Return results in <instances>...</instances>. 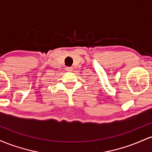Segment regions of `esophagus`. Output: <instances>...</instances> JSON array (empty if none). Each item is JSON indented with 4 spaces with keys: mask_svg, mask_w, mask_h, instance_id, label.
<instances>
[{
    "mask_svg": "<svg viewBox=\"0 0 152 152\" xmlns=\"http://www.w3.org/2000/svg\"><path fill=\"white\" fill-rule=\"evenodd\" d=\"M66 71H72V69H73V68L72 67H66Z\"/></svg>",
    "mask_w": 152,
    "mask_h": 152,
    "instance_id": "34e87169",
    "label": "esophagus"
}]
</instances>
